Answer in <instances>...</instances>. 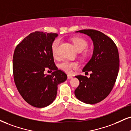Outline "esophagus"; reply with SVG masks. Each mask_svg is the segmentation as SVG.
Here are the masks:
<instances>
[{"mask_svg":"<svg viewBox=\"0 0 131 131\" xmlns=\"http://www.w3.org/2000/svg\"><path fill=\"white\" fill-rule=\"evenodd\" d=\"M72 78H73V77H72V76L71 75H67V78H68V79H72Z\"/></svg>","mask_w":131,"mask_h":131,"instance_id":"1","label":"esophagus"}]
</instances>
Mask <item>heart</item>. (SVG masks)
<instances>
[{"label":"heart","instance_id":"obj_1","mask_svg":"<svg viewBox=\"0 0 131 131\" xmlns=\"http://www.w3.org/2000/svg\"><path fill=\"white\" fill-rule=\"evenodd\" d=\"M60 40L59 39H56L53 41L51 45V51L54 57L58 56V49H59V45H60ZM72 42L74 46V47L78 52H81L88 46V42L84 39L83 38L80 37H75L72 39ZM59 67L67 73H71L73 69L77 68V64L74 62H70L68 61H64L59 64Z\"/></svg>","mask_w":131,"mask_h":131}]
</instances>
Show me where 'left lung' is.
I'll use <instances>...</instances> for the list:
<instances>
[{"mask_svg":"<svg viewBox=\"0 0 131 131\" xmlns=\"http://www.w3.org/2000/svg\"><path fill=\"white\" fill-rule=\"evenodd\" d=\"M75 33L88 35L93 43L92 56L83 69V72L91 73L89 78L76 76L80 85L75 90V96L86 104H96L107 97L115 84L120 66L118 51L114 41L99 31L83 30Z\"/></svg>","mask_w":131,"mask_h":131,"instance_id":"left-lung-1","label":"left lung"}]
</instances>
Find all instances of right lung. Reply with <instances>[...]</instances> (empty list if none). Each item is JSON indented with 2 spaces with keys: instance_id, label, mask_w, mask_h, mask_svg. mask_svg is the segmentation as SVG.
Instances as JSON below:
<instances>
[{
  "instance_id": "right-lung-1",
  "label": "right lung",
  "mask_w": 131,
  "mask_h": 131,
  "mask_svg": "<svg viewBox=\"0 0 131 131\" xmlns=\"http://www.w3.org/2000/svg\"><path fill=\"white\" fill-rule=\"evenodd\" d=\"M58 36L56 33L33 32L14 50V83L24 100L34 107L42 108L51 104L56 98L58 85L67 79V75L54 64L51 51V45ZM46 68L54 72L51 75L45 74Z\"/></svg>"
}]
</instances>
